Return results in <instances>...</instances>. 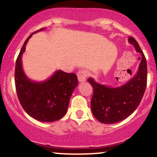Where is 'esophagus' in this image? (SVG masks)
Masks as SVG:
<instances>
[{
  "instance_id": "1",
  "label": "esophagus",
  "mask_w": 157,
  "mask_h": 157,
  "mask_svg": "<svg viewBox=\"0 0 157 157\" xmlns=\"http://www.w3.org/2000/svg\"><path fill=\"white\" fill-rule=\"evenodd\" d=\"M87 75H88V73H87V72L85 70H80V71H78V74H77L78 79L80 82H85V81H86V78H87Z\"/></svg>"
}]
</instances>
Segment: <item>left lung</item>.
Instances as JSON below:
<instances>
[{
    "label": "left lung",
    "mask_w": 157,
    "mask_h": 157,
    "mask_svg": "<svg viewBox=\"0 0 157 157\" xmlns=\"http://www.w3.org/2000/svg\"><path fill=\"white\" fill-rule=\"evenodd\" d=\"M129 43L141 54L137 73L125 85L110 87L87 79L94 88L90 105L94 117L102 124H115L129 117L141 102L147 86V60L139 43L130 36Z\"/></svg>",
    "instance_id": "8db88e82"
}]
</instances>
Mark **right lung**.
<instances>
[{
    "label": "right lung",
    "mask_w": 157,
    "mask_h": 157,
    "mask_svg": "<svg viewBox=\"0 0 157 157\" xmlns=\"http://www.w3.org/2000/svg\"><path fill=\"white\" fill-rule=\"evenodd\" d=\"M32 33L20 51L15 68V84L21 105L31 117L42 122H54L63 117L67 113L70 97L78 85L75 73L58 70L53 75L41 82L30 80L25 75L21 66V56Z\"/></svg>",
    "instance_id": "obj_1"
}]
</instances>
